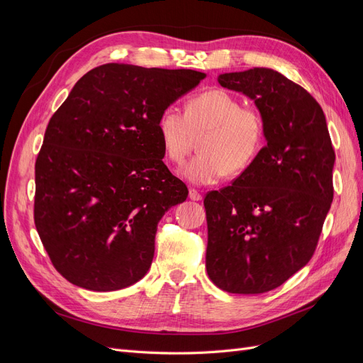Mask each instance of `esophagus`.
Masks as SVG:
<instances>
[{
  "label": "esophagus",
  "instance_id": "1",
  "mask_svg": "<svg viewBox=\"0 0 363 363\" xmlns=\"http://www.w3.org/2000/svg\"><path fill=\"white\" fill-rule=\"evenodd\" d=\"M189 199L194 201H200L203 199V195L200 194V191L196 189H189Z\"/></svg>",
  "mask_w": 363,
  "mask_h": 363
}]
</instances>
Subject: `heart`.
<instances>
[{
    "label": "heart",
    "mask_w": 363,
    "mask_h": 363,
    "mask_svg": "<svg viewBox=\"0 0 363 363\" xmlns=\"http://www.w3.org/2000/svg\"><path fill=\"white\" fill-rule=\"evenodd\" d=\"M163 151L183 163L200 136L199 152L184 164L183 177L195 184H213L228 172H244L265 142V119L256 107L224 89L192 95L180 108L169 106L157 123Z\"/></svg>",
    "instance_id": "heart-1"
}]
</instances>
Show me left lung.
Wrapping results in <instances>:
<instances>
[{
    "instance_id": "8db88e82",
    "label": "left lung",
    "mask_w": 363,
    "mask_h": 363,
    "mask_svg": "<svg viewBox=\"0 0 363 363\" xmlns=\"http://www.w3.org/2000/svg\"><path fill=\"white\" fill-rule=\"evenodd\" d=\"M218 83L255 101L267 145L233 184L206 195V268L223 291L257 295L312 259L333 201L335 150L321 106L283 74L252 68Z\"/></svg>"
}]
</instances>
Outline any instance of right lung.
I'll list each match as a JSON object with an SVG mask.
<instances>
[{"label":"right lung","mask_w":363,"mask_h":363,"mask_svg":"<svg viewBox=\"0 0 363 363\" xmlns=\"http://www.w3.org/2000/svg\"><path fill=\"white\" fill-rule=\"evenodd\" d=\"M204 77L101 65L51 116L35 167V224L54 268L75 286L118 291L150 269L159 221L189 194L162 160L157 123Z\"/></svg>","instance_id":"add662e5"}]
</instances>
